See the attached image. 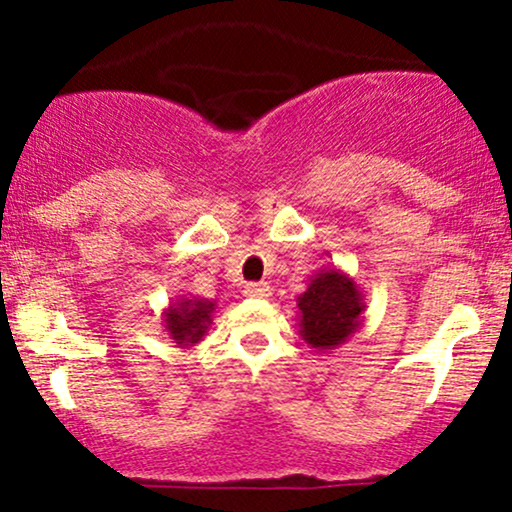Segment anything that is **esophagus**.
Segmentation results:
<instances>
[{
    "mask_svg": "<svg viewBox=\"0 0 512 512\" xmlns=\"http://www.w3.org/2000/svg\"><path fill=\"white\" fill-rule=\"evenodd\" d=\"M243 293L250 298H267L272 289H269V284H264V281H255V284H245Z\"/></svg>",
    "mask_w": 512,
    "mask_h": 512,
    "instance_id": "34e87169",
    "label": "esophagus"
}]
</instances>
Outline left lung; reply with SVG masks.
<instances>
[{"mask_svg": "<svg viewBox=\"0 0 512 512\" xmlns=\"http://www.w3.org/2000/svg\"><path fill=\"white\" fill-rule=\"evenodd\" d=\"M298 305V334L303 342L317 351H330L363 325V291L354 276L337 267L320 269L310 276V284Z\"/></svg>", "mask_w": 512, "mask_h": 512, "instance_id": "left-lung-1", "label": "left lung"}]
</instances>
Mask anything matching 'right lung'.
Masks as SVG:
<instances>
[{"mask_svg": "<svg viewBox=\"0 0 512 512\" xmlns=\"http://www.w3.org/2000/svg\"><path fill=\"white\" fill-rule=\"evenodd\" d=\"M216 310V303L209 298L197 296H175V301L163 310V327H166L168 337L175 344L187 349L202 342V337L211 327V313Z\"/></svg>", "mask_w": 512, "mask_h": 512, "instance_id": "right-lung-1", "label": "right lung"}]
</instances>
